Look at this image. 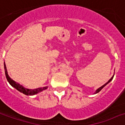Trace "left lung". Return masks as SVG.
Masks as SVG:
<instances>
[{
	"instance_id": "obj_1",
	"label": "left lung",
	"mask_w": 125,
	"mask_h": 125,
	"mask_svg": "<svg viewBox=\"0 0 125 125\" xmlns=\"http://www.w3.org/2000/svg\"><path fill=\"white\" fill-rule=\"evenodd\" d=\"M114 76H112V78H111V79H110V80H109V81H108V82H107V83H105V84H104V85H102V87H100L98 88V89L96 90V92H95V93H95V94H96V93H98V92L100 91H101V90H102V89H103V88H104V87H105V86L106 85H107V84L109 83H110V82H111V81H112V80H113V78H114Z\"/></svg>"
}]
</instances>
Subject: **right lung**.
<instances>
[{"label": "right lung", "mask_w": 125, "mask_h": 125, "mask_svg": "<svg viewBox=\"0 0 125 125\" xmlns=\"http://www.w3.org/2000/svg\"><path fill=\"white\" fill-rule=\"evenodd\" d=\"M4 66L6 77L8 82H9V83L13 87L16 89L17 91H19V92H21L22 93L25 94L26 95H34V94L38 93L40 92L43 91V90H45L47 88V87H43L38 88V89H29L25 88L23 85H20V84L17 83V82H15L11 78H10V77L8 76V71L7 69H6V66L5 62H4Z\"/></svg>", "instance_id": "add662e5"}]
</instances>
